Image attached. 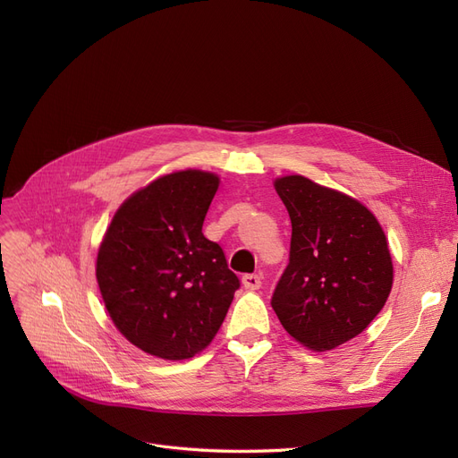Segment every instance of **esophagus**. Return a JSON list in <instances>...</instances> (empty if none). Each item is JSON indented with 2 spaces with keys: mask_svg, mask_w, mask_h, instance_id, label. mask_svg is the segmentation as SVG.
Segmentation results:
<instances>
[{
  "mask_svg": "<svg viewBox=\"0 0 458 458\" xmlns=\"http://www.w3.org/2000/svg\"><path fill=\"white\" fill-rule=\"evenodd\" d=\"M242 284L248 291H255V289L261 287V276H259V274H244Z\"/></svg>",
  "mask_w": 458,
  "mask_h": 458,
  "instance_id": "1",
  "label": "esophagus"
}]
</instances>
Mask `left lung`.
I'll use <instances>...</instances> for the list:
<instances>
[{"label": "left lung", "mask_w": 458, "mask_h": 458, "mask_svg": "<svg viewBox=\"0 0 458 458\" xmlns=\"http://www.w3.org/2000/svg\"><path fill=\"white\" fill-rule=\"evenodd\" d=\"M274 188L291 217V248L270 304L308 350H335L386 306L393 287L386 233L357 199L310 178L284 176Z\"/></svg>", "instance_id": "8db88e82"}]
</instances>
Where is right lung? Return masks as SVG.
Wrapping results in <instances>:
<instances>
[{
  "label": "right lung",
  "instance_id": "1",
  "mask_svg": "<svg viewBox=\"0 0 458 458\" xmlns=\"http://www.w3.org/2000/svg\"><path fill=\"white\" fill-rule=\"evenodd\" d=\"M219 178L178 171L135 191L99 246L96 276L108 316L139 350L167 360L203 352L222 327L239 278L203 222Z\"/></svg>",
  "mask_w": 458,
  "mask_h": 458
}]
</instances>
